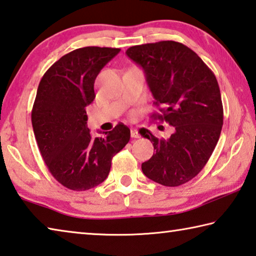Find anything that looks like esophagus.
I'll list each match as a JSON object with an SVG mask.
<instances>
[{"instance_id": "obj_1", "label": "esophagus", "mask_w": 256, "mask_h": 256, "mask_svg": "<svg viewBox=\"0 0 256 256\" xmlns=\"http://www.w3.org/2000/svg\"><path fill=\"white\" fill-rule=\"evenodd\" d=\"M131 136L134 138H140V134H138V131L136 128H132V130H131Z\"/></svg>"}]
</instances>
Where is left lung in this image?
<instances>
[{"mask_svg":"<svg viewBox=\"0 0 256 256\" xmlns=\"http://www.w3.org/2000/svg\"><path fill=\"white\" fill-rule=\"evenodd\" d=\"M126 55L142 68L160 114L174 126L168 138L141 130L154 154L142 164L144 174L164 186H180L196 177L219 140L224 124L222 94L216 76L198 55L172 40L132 46Z\"/></svg>","mask_w":256,"mask_h":256,"instance_id":"obj_1","label":"left lung"}]
</instances>
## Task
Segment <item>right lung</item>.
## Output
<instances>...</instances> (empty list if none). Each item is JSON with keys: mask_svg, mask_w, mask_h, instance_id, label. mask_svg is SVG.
<instances>
[{"mask_svg": "<svg viewBox=\"0 0 256 256\" xmlns=\"http://www.w3.org/2000/svg\"><path fill=\"white\" fill-rule=\"evenodd\" d=\"M120 48L89 46L64 55L42 76L32 123L38 148L54 178L73 190L94 188L107 178L112 159L130 141L122 123L102 136L86 128V107L94 102V80Z\"/></svg>", "mask_w": 256, "mask_h": 256, "instance_id": "right-lung-1", "label": "right lung"}]
</instances>
